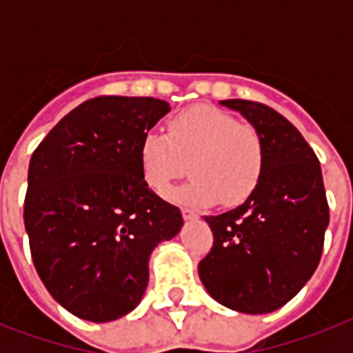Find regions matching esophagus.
<instances>
[{
	"mask_svg": "<svg viewBox=\"0 0 353 353\" xmlns=\"http://www.w3.org/2000/svg\"><path fill=\"white\" fill-rule=\"evenodd\" d=\"M181 214H183V218H185V220H187V221L198 220V218H199L198 212H194L192 209H181Z\"/></svg>",
	"mask_w": 353,
	"mask_h": 353,
	"instance_id": "esophagus-1",
	"label": "esophagus"
}]
</instances>
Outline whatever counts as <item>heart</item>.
Returning a JSON list of instances; mask_svg holds the SVG:
<instances>
[{
  "label": "heart",
  "instance_id": "b5f03b06",
  "mask_svg": "<svg viewBox=\"0 0 353 353\" xmlns=\"http://www.w3.org/2000/svg\"><path fill=\"white\" fill-rule=\"evenodd\" d=\"M190 179L166 194L176 203L227 207L251 198L262 179L265 148L256 128L236 122L218 108L190 106L168 122V133L150 130L139 144V166L144 183L163 192L185 172Z\"/></svg>",
  "mask_w": 353,
  "mask_h": 353
}]
</instances>
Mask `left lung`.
I'll return each mask as SVG.
<instances>
[{
  "instance_id": "obj_1",
  "label": "left lung",
  "mask_w": 353,
  "mask_h": 353,
  "mask_svg": "<svg viewBox=\"0 0 353 353\" xmlns=\"http://www.w3.org/2000/svg\"><path fill=\"white\" fill-rule=\"evenodd\" d=\"M220 104L256 128L265 166L251 198L205 216L214 243L199 262V279L223 306L262 315L290 302L321 262L330 223L323 172L306 139L273 108L241 99Z\"/></svg>"
}]
</instances>
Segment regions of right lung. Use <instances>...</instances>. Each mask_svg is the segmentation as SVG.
I'll use <instances>...</instances> for the list:
<instances>
[{"mask_svg":"<svg viewBox=\"0 0 353 353\" xmlns=\"http://www.w3.org/2000/svg\"><path fill=\"white\" fill-rule=\"evenodd\" d=\"M170 112L152 97H97L69 112L29 163L23 221L54 301L110 323L137 307L157 243L183 227L177 207L144 183L139 144Z\"/></svg>","mask_w":353,"mask_h":353,"instance_id":"add662e5","label":"right lung"}]
</instances>
